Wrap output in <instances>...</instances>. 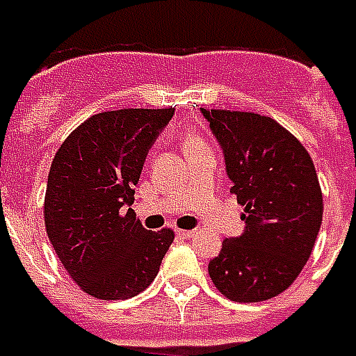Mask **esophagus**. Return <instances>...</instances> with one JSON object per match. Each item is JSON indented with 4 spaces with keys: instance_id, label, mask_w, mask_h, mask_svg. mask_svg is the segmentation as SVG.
I'll list each match as a JSON object with an SVG mask.
<instances>
[{
    "instance_id": "1",
    "label": "esophagus",
    "mask_w": 356,
    "mask_h": 356,
    "mask_svg": "<svg viewBox=\"0 0 356 356\" xmlns=\"http://www.w3.org/2000/svg\"><path fill=\"white\" fill-rule=\"evenodd\" d=\"M177 236H181V238H185V239H191L196 236V232L194 230H177Z\"/></svg>"
}]
</instances>
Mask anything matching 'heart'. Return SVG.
Here are the masks:
<instances>
[{"label": "heart", "mask_w": 356, "mask_h": 356, "mask_svg": "<svg viewBox=\"0 0 356 356\" xmlns=\"http://www.w3.org/2000/svg\"><path fill=\"white\" fill-rule=\"evenodd\" d=\"M204 147V143L200 141V138H196V136H188L185 141V151H194V149H202Z\"/></svg>", "instance_id": "b5f03b06"}]
</instances>
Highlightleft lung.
Listing matches in <instances>:
<instances>
[{
	"label": "left lung",
	"mask_w": 356,
	"mask_h": 356,
	"mask_svg": "<svg viewBox=\"0 0 356 356\" xmlns=\"http://www.w3.org/2000/svg\"><path fill=\"white\" fill-rule=\"evenodd\" d=\"M222 151L232 194L245 207L241 236L226 238L209 275L234 302H262L294 283L323 220L315 165L302 143L257 113L200 109Z\"/></svg>",
	"instance_id": "1"
}]
</instances>
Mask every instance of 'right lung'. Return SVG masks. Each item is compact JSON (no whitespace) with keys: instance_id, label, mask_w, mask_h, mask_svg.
<instances>
[{"instance_id":"obj_1","label":"right lung","mask_w":356,"mask_h":356,"mask_svg":"<svg viewBox=\"0 0 356 356\" xmlns=\"http://www.w3.org/2000/svg\"><path fill=\"white\" fill-rule=\"evenodd\" d=\"M175 109L97 113L52 160L44 225L58 259L94 298L126 300L156 277L173 232L145 230L130 205L151 147Z\"/></svg>"}]
</instances>
